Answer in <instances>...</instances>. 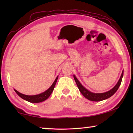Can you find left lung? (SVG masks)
<instances>
[{
    "mask_svg": "<svg viewBox=\"0 0 133 133\" xmlns=\"http://www.w3.org/2000/svg\"><path fill=\"white\" fill-rule=\"evenodd\" d=\"M123 75V71H122V73L121 74V77H120V79L118 81L117 84L115 85V87H114L113 88H112L111 90L108 91L103 92V93H94V92H90V91L87 90L85 87H83L81 83L79 82V81H78L77 78L76 77V76L74 75V81H75L76 84L77 85L78 88L82 95L84 96L85 98H87V99L90 100V101H94V102H99V101H103V100L108 99V98L110 97L111 96H112L113 94L115 93V92L117 91V90L119 88V87L121 84L122 80Z\"/></svg>",
    "mask_w": 133,
    "mask_h": 133,
    "instance_id": "1",
    "label": "left lung"
}]
</instances>
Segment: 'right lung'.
Returning <instances> with one entry per match:
<instances>
[{"instance_id":"right-lung-1","label":"right lung","mask_w":133,"mask_h":133,"mask_svg":"<svg viewBox=\"0 0 133 133\" xmlns=\"http://www.w3.org/2000/svg\"><path fill=\"white\" fill-rule=\"evenodd\" d=\"M58 77H56L55 81L52 83V85L50 87V88H48L46 91H45V92H42V93L37 94V95H34V96H28V95H25L21 93V92H18L17 90H14L15 92L18 94V96H20L21 98H22L23 99L25 100V101L30 102L31 103H39L41 102H43L45 101V100L48 99L50 97L51 94L52 93V92L53 91L54 87H55L56 82L57 81Z\"/></svg>"}]
</instances>
